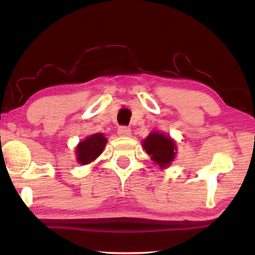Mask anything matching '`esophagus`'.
I'll use <instances>...</instances> for the list:
<instances>
[{
  "label": "esophagus",
  "instance_id": "34e87169",
  "mask_svg": "<svg viewBox=\"0 0 255 255\" xmlns=\"http://www.w3.org/2000/svg\"><path fill=\"white\" fill-rule=\"evenodd\" d=\"M131 132V129L127 126H120L118 128V133L120 136H129Z\"/></svg>",
  "mask_w": 255,
  "mask_h": 255
}]
</instances>
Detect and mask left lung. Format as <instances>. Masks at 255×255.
I'll return each mask as SVG.
<instances>
[{
  "instance_id": "8db88e82",
  "label": "left lung",
  "mask_w": 255,
  "mask_h": 255,
  "mask_svg": "<svg viewBox=\"0 0 255 255\" xmlns=\"http://www.w3.org/2000/svg\"><path fill=\"white\" fill-rule=\"evenodd\" d=\"M143 146L146 153L150 155V158L162 167L170 165L175 156V143L163 133H149L144 139Z\"/></svg>"
}]
</instances>
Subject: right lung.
<instances>
[{"label": "right lung", "mask_w": 255, "mask_h": 255, "mask_svg": "<svg viewBox=\"0 0 255 255\" xmlns=\"http://www.w3.org/2000/svg\"><path fill=\"white\" fill-rule=\"evenodd\" d=\"M107 144V138L103 133H94V135L81 141L76 148L77 161L81 164H89L96 159L102 153Z\"/></svg>", "instance_id": "right-lung-1"}]
</instances>
